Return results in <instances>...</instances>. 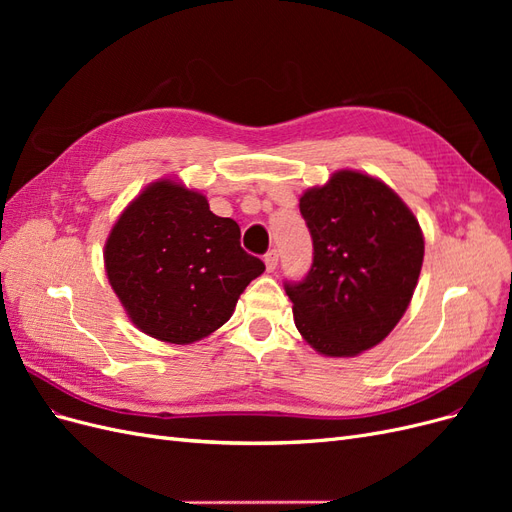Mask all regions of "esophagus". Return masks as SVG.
I'll return each instance as SVG.
<instances>
[{
	"label": "esophagus",
	"instance_id": "esophagus-1",
	"mask_svg": "<svg viewBox=\"0 0 512 512\" xmlns=\"http://www.w3.org/2000/svg\"><path fill=\"white\" fill-rule=\"evenodd\" d=\"M277 262H280V254H277V250H269V252L265 254L267 271H275V269H277Z\"/></svg>",
	"mask_w": 512,
	"mask_h": 512
}]
</instances>
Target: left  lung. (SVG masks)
Here are the masks:
<instances>
[{"label":"left lung","mask_w":512,"mask_h":512,"mask_svg":"<svg viewBox=\"0 0 512 512\" xmlns=\"http://www.w3.org/2000/svg\"><path fill=\"white\" fill-rule=\"evenodd\" d=\"M299 209L314 241L305 280L286 284L299 333L324 356L378 346L421 275L425 239L414 213L384 181L348 168L303 192Z\"/></svg>","instance_id":"left-lung-1"}]
</instances>
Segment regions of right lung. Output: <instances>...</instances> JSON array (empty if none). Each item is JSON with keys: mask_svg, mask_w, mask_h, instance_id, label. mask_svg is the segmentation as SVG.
Masks as SVG:
<instances>
[{"mask_svg": "<svg viewBox=\"0 0 512 512\" xmlns=\"http://www.w3.org/2000/svg\"><path fill=\"white\" fill-rule=\"evenodd\" d=\"M108 284L128 318L166 344L218 331L265 262L241 247V228L175 179L149 183L104 245Z\"/></svg>", "mask_w": 512, "mask_h": 512, "instance_id": "right-lung-1", "label": "right lung"}]
</instances>
